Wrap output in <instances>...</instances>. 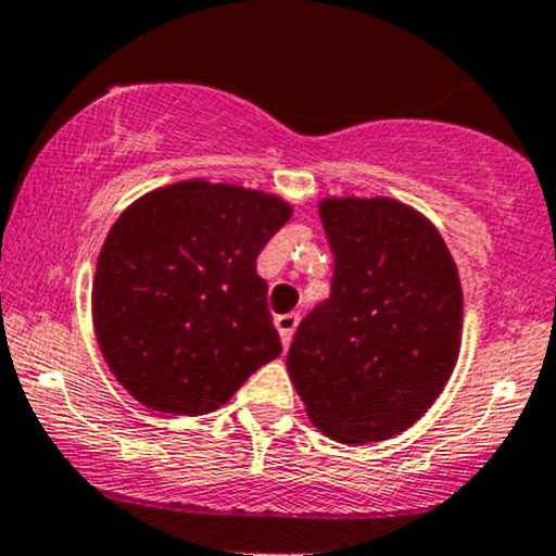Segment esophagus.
<instances>
[{
    "instance_id": "34e87169",
    "label": "esophagus",
    "mask_w": 556,
    "mask_h": 556,
    "mask_svg": "<svg viewBox=\"0 0 556 556\" xmlns=\"http://www.w3.org/2000/svg\"><path fill=\"white\" fill-rule=\"evenodd\" d=\"M298 314H279L277 319H274V327H277L279 330V338H282V346L288 349L290 346V341H293V332H295V327H298Z\"/></svg>"
}]
</instances>
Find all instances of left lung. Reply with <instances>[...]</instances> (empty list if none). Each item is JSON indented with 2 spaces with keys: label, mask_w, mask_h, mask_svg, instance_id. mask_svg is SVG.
Wrapping results in <instances>:
<instances>
[{
  "label": "left lung",
  "mask_w": 556,
  "mask_h": 556,
  "mask_svg": "<svg viewBox=\"0 0 556 556\" xmlns=\"http://www.w3.org/2000/svg\"><path fill=\"white\" fill-rule=\"evenodd\" d=\"M319 218L336 271L330 298L298 325L290 381L330 440H391L434 405L455 370L458 266L437 226L391 197H325Z\"/></svg>",
  "instance_id": "left-lung-1"
}]
</instances>
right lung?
Listing matches in <instances>:
<instances>
[{
	"instance_id": "add662e5",
	"label": "right lung",
	"mask_w": 556,
	"mask_h": 556,
	"mask_svg": "<svg viewBox=\"0 0 556 556\" xmlns=\"http://www.w3.org/2000/svg\"><path fill=\"white\" fill-rule=\"evenodd\" d=\"M290 215L293 204L268 191L189 178L116 218L92 279V327L140 405L204 416L277 359L255 258Z\"/></svg>"
}]
</instances>
